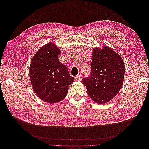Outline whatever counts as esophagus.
<instances>
[{"mask_svg":"<svg viewBox=\"0 0 149 149\" xmlns=\"http://www.w3.org/2000/svg\"><path fill=\"white\" fill-rule=\"evenodd\" d=\"M75 79H76V81H81V80L82 79L81 76V75H78V76H76V77H75Z\"/></svg>","mask_w":149,"mask_h":149,"instance_id":"34e87169","label":"esophagus"}]
</instances>
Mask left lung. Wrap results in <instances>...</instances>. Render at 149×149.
Returning <instances> with one entry per match:
<instances>
[{
    "label": "left lung",
    "instance_id": "left-lung-1",
    "mask_svg": "<svg viewBox=\"0 0 149 149\" xmlns=\"http://www.w3.org/2000/svg\"><path fill=\"white\" fill-rule=\"evenodd\" d=\"M125 65L113 49L104 46L93 52L91 71L83 79L89 97L97 104L106 103L119 93L124 78Z\"/></svg>",
    "mask_w": 149,
    "mask_h": 149
}]
</instances>
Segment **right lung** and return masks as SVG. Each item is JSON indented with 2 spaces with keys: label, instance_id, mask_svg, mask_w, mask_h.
I'll list each match as a JSON object with an SVG mask.
<instances>
[{
  "label": "right lung",
  "instance_id": "1",
  "mask_svg": "<svg viewBox=\"0 0 149 149\" xmlns=\"http://www.w3.org/2000/svg\"><path fill=\"white\" fill-rule=\"evenodd\" d=\"M61 51L48 43L35 54L30 65L32 88L38 97L48 103H56L66 97L69 85L74 81L65 65L58 60Z\"/></svg>",
  "mask_w": 149,
  "mask_h": 149
}]
</instances>
